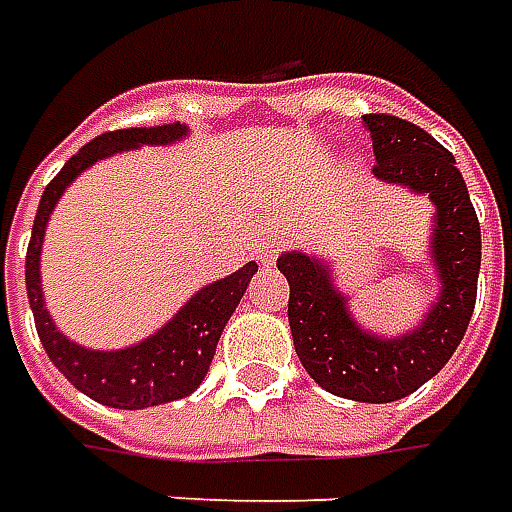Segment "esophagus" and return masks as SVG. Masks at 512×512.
Returning <instances> with one entry per match:
<instances>
[{
	"label": "esophagus",
	"instance_id": "obj_1",
	"mask_svg": "<svg viewBox=\"0 0 512 512\" xmlns=\"http://www.w3.org/2000/svg\"><path fill=\"white\" fill-rule=\"evenodd\" d=\"M279 242H267L262 250H259V262L262 264H273L276 262V256H279Z\"/></svg>",
	"mask_w": 512,
	"mask_h": 512
}]
</instances>
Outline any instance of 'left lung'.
Returning a JSON list of instances; mask_svg holds the SVG:
<instances>
[{"label": "left lung", "mask_w": 512, "mask_h": 512, "mask_svg": "<svg viewBox=\"0 0 512 512\" xmlns=\"http://www.w3.org/2000/svg\"><path fill=\"white\" fill-rule=\"evenodd\" d=\"M372 135L375 177L434 202L431 262L440 279L423 321L397 338L363 329L335 287L327 262L287 250L279 267L290 284L287 318L307 375L346 400L394 403L417 392L451 360L476 304L482 231L454 154L425 129L394 115H363Z\"/></svg>", "instance_id": "left-lung-1"}]
</instances>
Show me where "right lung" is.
<instances>
[{
    "instance_id": "right-lung-1",
    "label": "right lung",
    "mask_w": 512,
    "mask_h": 512,
    "mask_svg": "<svg viewBox=\"0 0 512 512\" xmlns=\"http://www.w3.org/2000/svg\"><path fill=\"white\" fill-rule=\"evenodd\" d=\"M185 135L188 129L183 123H166V126H152V129H143V126L118 129V132H106L89 140L81 152L72 154L44 188L39 211L33 219V233L27 245V259H24V284H27V298L36 318L41 346L56 363L58 372L67 377L78 392L98 400L101 406L137 411V408L163 406L194 392L208 375L222 329L236 310V304L245 296L253 273L259 270V264L248 262L228 279L205 284L185 301L166 327H160L154 335L126 349L101 352V349L78 346L53 324L44 296H41V242H44V228L50 222V214L61 200V194L67 191V185L104 157L140 149V146H168V143L183 140Z\"/></svg>"
}]
</instances>
